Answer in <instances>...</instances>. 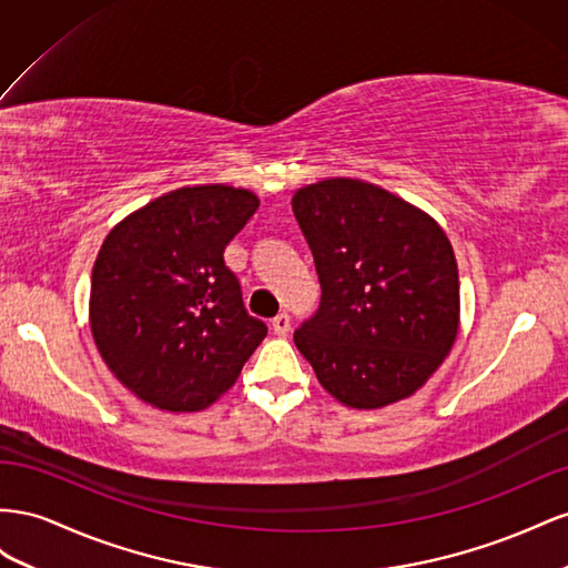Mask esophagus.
I'll return each instance as SVG.
<instances>
[{"label": "esophagus", "instance_id": "obj_1", "mask_svg": "<svg viewBox=\"0 0 568 568\" xmlns=\"http://www.w3.org/2000/svg\"><path fill=\"white\" fill-rule=\"evenodd\" d=\"M271 328L275 335H287L290 333V316L287 314H278L271 321Z\"/></svg>", "mask_w": 568, "mask_h": 568}]
</instances>
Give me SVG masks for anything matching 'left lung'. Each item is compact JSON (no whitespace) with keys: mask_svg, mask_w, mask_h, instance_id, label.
I'll use <instances>...</instances> for the list:
<instances>
[{"mask_svg":"<svg viewBox=\"0 0 568 568\" xmlns=\"http://www.w3.org/2000/svg\"><path fill=\"white\" fill-rule=\"evenodd\" d=\"M293 212L321 283L295 345L323 390L352 409L412 397L459 331V271L440 223L356 178L300 187Z\"/></svg>","mask_w":568,"mask_h":568,"instance_id":"1","label":"left lung"}]
</instances>
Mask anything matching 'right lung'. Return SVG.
Here are the masks:
<instances>
[{
	"label": "right lung",
	"instance_id": "right-lung-1",
	"mask_svg": "<svg viewBox=\"0 0 568 568\" xmlns=\"http://www.w3.org/2000/svg\"><path fill=\"white\" fill-rule=\"evenodd\" d=\"M250 190L178 187L113 225L97 254L90 331L104 364L161 412H200L266 337L223 250L256 212Z\"/></svg>",
	"mask_w": 568,
	"mask_h": 568
}]
</instances>
